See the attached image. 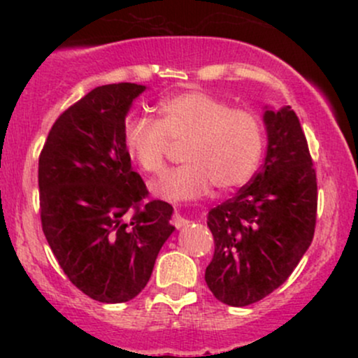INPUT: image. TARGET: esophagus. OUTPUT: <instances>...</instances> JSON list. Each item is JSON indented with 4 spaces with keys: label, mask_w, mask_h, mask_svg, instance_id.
Instances as JSON below:
<instances>
[{
    "label": "esophagus",
    "mask_w": 358,
    "mask_h": 358,
    "mask_svg": "<svg viewBox=\"0 0 358 358\" xmlns=\"http://www.w3.org/2000/svg\"><path fill=\"white\" fill-rule=\"evenodd\" d=\"M171 224H173L176 229H183V227H187V225L190 224V222H188L187 219H183V217L180 215L178 212H175L173 217H171Z\"/></svg>",
    "instance_id": "obj_1"
}]
</instances>
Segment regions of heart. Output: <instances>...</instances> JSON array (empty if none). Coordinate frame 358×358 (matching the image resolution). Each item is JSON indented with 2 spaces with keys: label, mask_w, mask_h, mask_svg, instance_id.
Instances as JSON below:
<instances>
[{
  "label": "heart",
  "mask_w": 358,
  "mask_h": 358,
  "mask_svg": "<svg viewBox=\"0 0 358 358\" xmlns=\"http://www.w3.org/2000/svg\"><path fill=\"white\" fill-rule=\"evenodd\" d=\"M171 141H185L187 163L166 171L155 192L170 200H190L212 183L231 190L248 182L261 158L262 124L252 110L190 90L163 101L159 119L129 116L122 126L127 155L146 173L163 170Z\"/></svg>",
  "instance_id": "b5f03b06"
}]
</instances>
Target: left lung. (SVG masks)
<instances>
[{
  "label": "left lung",
  "instance_id": "obj_1",
  "mask_svg": "<svg viewBox=\"0 0 358 358\" xmlns=\"http://www.w3.org/2000/svg\"><path fill=\"white\" fill-rule=\"evenodd\" d=\"M264 166L236 196L208 212L215 252L208 289L229 306L261 301L291 276L313 241L316 171L291 106L266 110Z\"/></svg>",
  "mask_w": 358,
  "mask_h": 358
}]
</instances>
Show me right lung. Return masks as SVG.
Masks as SVG:
<instances>
[{
  "label": "right lung",
  "instance_id": "right-lung-1",
  "mask_svg": "<svg viewBox=\"0 0 358 358\" xmlns=\"http://www.w3.org/2000/svg\"><path fill=\"white\" fill-rule=\"evenodd\" d=\"M145 85L92 89L53 122L38 158L40 220L69 281L101 303H124L150 281L173 232L171 205L146 200L122 143L127 110Z\"/></svg>",
  "mask_w": 358,
  "mask_h": 358
}]
</instances>
